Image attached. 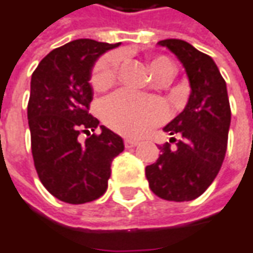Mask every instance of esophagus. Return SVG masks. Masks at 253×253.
Segmentation results:
<instances>
[{
    "mask_svg": "<svg viewBox=\"0 0 253 253\" xmlns=\"http://www.w3.org/2000/svg\"><path fill=\"white\" fill-rule=\"evenodd\" d=\"M124 144H125L126 149H130V147L137 146V144H139V140H135V139H125V140H124Z\"/></svg>",
    "mask_w": 253,
    "mask_h": 253,
    "instance_id": "obj_1",
    "label": "esophagus"
}]
</instances>
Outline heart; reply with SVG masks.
<instances>
[{"mask_svg": "<svg viewBox=\"0 0 253 253\" xmlns=\"http://www.w3.org/2000/svg\"><path fill=\"white\" fill-rule=\"evenodd\" d=\"M120 56L110 52L97 59L90 83L95 89H106L116 83ZM150 70L157 81H168L175 73V66L167 56H157L150 62ZM100 117L111 129L128 136H139L165 121L167 109L161 100L118 90L100 103Z\"/></svg>", "mask_w": 253, "mask_h": 253, "instance_id": "1", "label": "heart"}]
</instances>
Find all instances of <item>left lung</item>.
<instances>
[{
	"label": "left lung",
	"instance_id": "left-lung-1",
	"mask_svg": "<svg viewBox=\"0 0 253 253\" xmlns=\"http://www.w3.org/2000/svg\"><path fill=\"white\" fill-rule=\"evenodd\" d=\"M158 45L172 50L186 69L191 93L187 106L164 130L169 142L160 146L156 163L146 167L151 191L167 201H191L211 186L220 170L229 136L230 110L226 81L212 57L176 38ZM175 142V147L170 143Z\"/></svg>",
	"mask_w": 253,
	"mask_h": 253
}]
</instances>
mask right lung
Returning <instances> with one entry per match:
<instances>
[{
	"label": "right lung",
	"mask_w": 253,
	"mask_h": 253,
	"mask_svg": "<svg viewBox=\"0 0 253 253\" xmlns=\"http://www.w3.org/2000/svg\"><path fill=\"white\" fill-rule=\"evenodd\" d=\"M120 42L81 38L49 52L31 76L27 118L31 153L43 187L57 200L85 204L107 190L110 167L124 150L121 137L89 113V80L96 59ZM86 133L85 142L78 137Z\"/></svg>",
	"instance_id": "1"
}]
</instances>
